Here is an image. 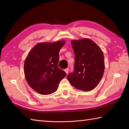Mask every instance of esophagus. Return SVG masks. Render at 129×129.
I'll return each mask as SVG.
<instances>
[{"label": "esophagus", "mask_w": 129, "mask_h": 129, "mask_svg": "<svg viewBox=\"0 0 129 129\" xmlns=\"http://www.w3.org/2000/svg\"><path fill=\"white\" fill-rule=\"evenodd\" d=\"M69 69L68 68H66V69H64V71L65 72V73H66L67 74L68 73V72H69Z\"/></svg>", "instance_id": "esophagus-1"}]
</instances>
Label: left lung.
<instances>
[{
  "instance_id": "left-lung-1",
  "label": "left lung",
  "mask_w": 129,
  "mask_h": 129,
  "mask_svg": "<svg viewBox=\"0 0 129 129\" xmlns=\"http://www.w3.org/2000/svg\"><path fill=\"white\" fill-rule=\"evenodd\" d=\"M75 55L74 72L67 76L70 83L83 91L93 90L104 71V58L101 49L90 39L72 41Z\"/></svg>"
}]
</instances>
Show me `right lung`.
Returning <instances> with one entry per match:
<instances>
[{"instance_id":"obj_1","label":"right lung","mask_w":129,"mask_h":129,"mask_svg":"<svg viewBox=\"0 0 129 129\" xmlns=\"http://www.w3.org/2000/svg\"><path fill=\"white\" fill-rule=\"evenodd\" d=\"M64 41L39 43L29 53L24 63V73L29 85L42 95L55 92L67 73L58 67L59 51Z\"/></svg>"}]
</instances>
